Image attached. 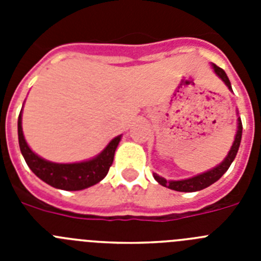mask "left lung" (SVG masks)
<instances>
[{
  "mask_svg": "<svg viewBox=\"0 0 261 261\" xmlns=\"http://www.w3.org/2000/svg\"><path fill=\"white\" fill-rule=\"evenodd\" d=\"M214 71H216V74L221 78V80L225 82V85L231 90V84H230L229 78L226 75L225 70L221 69L220 66L213 65ZM232 91V90H231ZM241 140H242V121L241 119H238V130H237V136H235V141L232 144L231 149H230L229 154L225 158L221 165H218L217 167H214L213 170L211 171H206L204 174H200L197 176H193L191 179H186V180H171V181H167L166 179L161 177L159 175L154 174V179L158 181L161 186L163 187H167L170 190H174V191H179V192H196V191H201L206 187L212 186L213 183H216L223 174H225L227 170H229L230 165L232 163V161L235 159L237 156V153L239 150V145H241Z\"/></svg>",
  "mask_w": 261,
  "mask_h": 261,
  "instance_id": "left-lung-1",
  "label": "left lung"
}]
</instances>
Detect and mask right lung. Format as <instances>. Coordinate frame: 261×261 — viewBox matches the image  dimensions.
Returning a JSON list of instances; mask_svg holds the SVG:
<instances>
[{"instance_id": "right-lung-1", "label": "right lung", "mask_w": 261, "mask_h": 261, "mask_svg": "<svg viewBox=\"0 0 261 261\" xmlns=\"http://www.w3.org/2000/svg\"><path fill=\"white\" fill-rule=\"evenodd\" d=\"M121 136L115 137L105 150L86 162L53 163L40 158L27 145L22 130V111L18 117V140L22 155L31 171L49 186L64 191H80L99 183L114 162L115 150Z\"/></svg>"}]
</instances>
